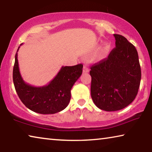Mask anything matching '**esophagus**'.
I'll list each match as a JSON object with an SVG mask.
<instances>
[{"label":"esophagus","instance_id":"esophagus-1","mask_svg":"<svg viewBox=\"0 0 152 152\" xmlns=\"http://www.w3.org/2000/svg\"><path fill=\"white\" fill-rule=\"evenodd\" d=\"M89 72V69L86 66H84L83 67V72L84 73H88Z\"/></svg>","mask_w":152,"mask_h":152}]
</instances>
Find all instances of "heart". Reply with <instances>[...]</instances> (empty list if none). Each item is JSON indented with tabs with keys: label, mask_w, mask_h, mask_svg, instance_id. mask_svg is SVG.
<instances>
[{
	"label": "heart",
	"mask_w": 152,
	"mask_h": 152,
	"mask_svg": "<svg viewBox=\"0 0 152 152\" xmlns=\"http://www.w3.org/2000/svg\"><path fill=\"white\" fill-rule=\"evenodd\" d=\"M111 50V45L108 42H104L99 46L96 51V60L101 61L106 58Z\"/></svg>",
	"instance_id": "1"
}]
</instances>
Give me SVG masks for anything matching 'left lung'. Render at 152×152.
I'll use <instances>...</instances> for the list:
<instances>
[{
    "instance_id": "1",
    "label": "left lung",
    "mask_w": 152,
    "mask_h": 152,
    "mask_svg": "<svg viewBox=\"0 0 152 152\" xmlns=\"http://www.w3.org/2000/svg\"><path fill=\"white\" fill-rule=\"evenodd\" d=\"M115 48L91 68V92L95 105L106 111L124 109L137 96L141 72L137 50L125 37L114 34Z\"/></svg>"
}]
</instances>
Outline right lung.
<instances>
[{"mask_svg": "<svg viewBox=\"0 0 152 152\" xmlns=\"http://www.w3.org/2000/svg\"><path fill=\"white\" fill-rule=\"evenodd\" d=\"M17 51L12 78L18 96L25 107L33 112L43 115L54 114L66 109L71 99V89L82 75L83 65L62 66L47 85L33 86L26 83L20 75Z\"/></svg>", "mask_w": 152, "mask_h": 152, "instance_id": "add662e5", "label": "right lung"}]
</instances>
